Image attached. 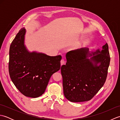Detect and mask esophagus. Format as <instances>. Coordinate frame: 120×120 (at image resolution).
<instances>
[{"label": "esophagus", "mask_w": 120, "mask_h": 120, "mask_svg": "<svg viewBox=\"0 0 120 120\" xmlns=\"http://www.w3.org/2000/svg\"><path fill=\"white\" fill-rule=\"evenodd\" d=\"M61 65H63L65 63V61L64 59H62L61 60Z\"/></svg>", "instance_id": "1"}]
</instances>
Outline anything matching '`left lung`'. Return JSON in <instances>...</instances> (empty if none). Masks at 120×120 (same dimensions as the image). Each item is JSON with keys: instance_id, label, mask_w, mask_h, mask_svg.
Segmentation results:
<instances>
[{"instance_id": "1", "label": "left lung", "mask_w": 120, "mask_h": 120, "mask_svg": "<svg viewBox=\"0 0 120 120\" xmlns=\"http://www.w3.org/2000/svg\"><path fill=\"white\" fill-rule=\"evenodd\" d=\"M88 52L86 48L68 52L66 64L61 68L63 93L72 102L91 100L106 80L110 61L108 44L103 46L101 51L93 52V55H98L90 59L86 58Z\"/></svg>"}]
</instances>
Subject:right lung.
Instances as JSON below:
<instances>
[{
	"label": "right lung",
	"instance_id": "add662e5",
	"mask_svg": "<svg viewBox=\"0 0 120 120\" xmlns=\"http://www.w3.org/2000/svg\"><path fill=\"white\" fill-rule=\"evenodd\" d=\"M25 29L16 34L9 50V75L24 95L38 98L44 93L51 76L60 69L61 56L29 52L24 45Z\"/></svg>",
	"mask_w": 120,
	"mask_h": 120
}]
</instances>
